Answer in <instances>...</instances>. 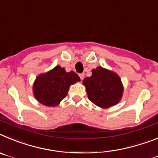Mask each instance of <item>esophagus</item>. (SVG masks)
I'll return each mask as SVG.
<instances>
[{
  "label": "esophagus",
  "instance_id": "1",
  "mask_svg": "<svg viewBox=\"0 0 158 158\" xmlns=\"http://www.w3.org/2000/svg\"><path fill=\"white\" fill-rule=\"evenodd\" d=\"M79 78H80L81 80H83L84 79V75L83 74H79Z\"/></svg>",
  "mask_w": 158,
  "mask_h": 158
}]
</instances>
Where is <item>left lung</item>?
Segmentation results:
<instances>
[{
  "mask_svg": "<svg viewBox=\"0 0 158 158\" xmlns=\"http://www.w3.org/2000/svg\"><path fill=\"white\" fill-rule=\"evenodd\" d=\"M83 84L89 100L101 108L115 106L123 97L124 87L119 75L101 66L92 70L91 76L85 78Z\"/></svg>",
  "mask_w": 158,
  "mask_h": 158,
  "instance_id": "obj_1",
  "label": "left lung"
}]
</instances>
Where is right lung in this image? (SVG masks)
Here are the masks:
<instances>
[{
	"label": "right lung",
	"instance_id": "right-lung-1",
	"mask_svg": "<svg viewBox=\"0 0 158 158\" xmlns=\"http://www.w3.org/2000/svg\"><path fill=\"white\" fill-rule=\"evenodd\" d=\"M79 81L80 78L75 72H67L57 65L35 78L32 87L34 97L40 103L54 107L67 96L70 86Z\"/></svg>",
	"mask_w": 158,
	"mask_h": 158
}]
</instances>
